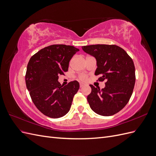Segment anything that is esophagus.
Listing matches in <instances>:
<instances>
[{"label": "esophagus", "instance_id": "34e87169", "mask_svg": "<svg viewBox=\"0 0 156 156\" xmlns=\"http://www.w3.org/2000/svg\"><path fill=\"white\" fill-rule=\"evenodd\" d=\"M84 86V84H83V83H80V87L82 88V87H83Z\"/></svg>", "mask_w": 156, "mask_h": 156}]
</instances>
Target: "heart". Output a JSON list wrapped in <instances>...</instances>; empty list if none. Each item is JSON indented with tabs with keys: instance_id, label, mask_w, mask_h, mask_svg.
<instances>
[{
	"instance_id": "heart-1",
	"label": "heart",
	"mask_w": 156,
	"mask_h": 156,
	"mask_svg": "<svg viewBox=\"0 0 156 156\" xmlns=\"http://www.w3.org/2000/svg\"><path fill=\"white\" fill-rule=\"evenodd\" d=\"M78 78H79V80H81V81H85V80L87 79V75H85V74H81V75H79Z\"/></svg>"
}]
</instances>
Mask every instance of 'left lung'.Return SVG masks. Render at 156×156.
Returning <instances> with one entry per match:
<instances>
[{
    "label": "left lung",
    "mask_w": 156,
    "mask_h": 156,
    "mask_svg": "<svg viewBox=\"0 0 156 156\" xmlns=\"http://www.w3.org/2000/svg\"><path fill=\"white\" fill-rule=\"evenodd\" d=\"M82 49L96 59L95 75L101 76L99 81L107 80L104 88L90 85L92 92L87 97L90 107L101 116L116 114L126 105L133 93L135 83L133 60L115 45H86Z\"/></svg>",
    "instance_id": "left-lung-1"
}]
</instances>
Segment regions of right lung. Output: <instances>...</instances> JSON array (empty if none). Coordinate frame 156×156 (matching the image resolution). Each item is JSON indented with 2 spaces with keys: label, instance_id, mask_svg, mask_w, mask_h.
Returning a JSON list of instances; mask_svg holds the SVG:
<instances>
[{
  "label": "right lung",
  "instance_id": "add662e5",
  "mask_svg": "<svg viewBox=\"0 0 156 156\" xmlns=\"http://www.w3.org/2000/svg\"><path fill=\"white\" fill-rule=\"evenodd\" d=\"M79 51L72 45H52L34 54L28 63L27 88L37 109L47 116L58 119L70 109L79 83L74 81L63 86L58 79L67 72L70 60Z\"/></svg>",
  "mask_w": 156,
  "mask_h": 156
}]
</instances>
